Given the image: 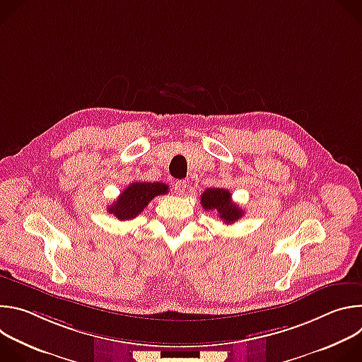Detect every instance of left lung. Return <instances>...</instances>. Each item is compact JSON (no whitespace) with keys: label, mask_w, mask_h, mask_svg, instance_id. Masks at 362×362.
I'll list each match as a JSON object with an SVG mask.
<instances>
[{"label":"left lung","mask_w":362,"mask_h":362,"mask_svg":"<svg viewBox=\"0 0 362 362\" xmlns=\"http://www.w3.org/2000/svg\"><path fill=\"white\" fill-rule=\"evenodd\" d=\"M168 189L169 186L160 182H133L109 206L107 211L119 221L134 219L144 211L151 199L168 193Z\"/></svg>","instance_id":"left-lung-1"}]
</instances>
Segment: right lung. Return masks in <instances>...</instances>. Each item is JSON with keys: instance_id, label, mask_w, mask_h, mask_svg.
Listing matches in <instances>:
<instances>
[{"instance_id": "obj_1", "label": "right lung", "mask_w": 362, "mask_h": 362, "mask_svg": "<svg viewBox=\"0 0 362 362\" xmlns=\"http://www.w3.org/2000/svg\"><path fill=\"white\" fill-rule=\"evenodd\" d=\"M230 192L221 187H211L202 194V204L204 209L219 212L225 223H235L243 216V211L232 202Z\"/></svg>"}]
</instances>
